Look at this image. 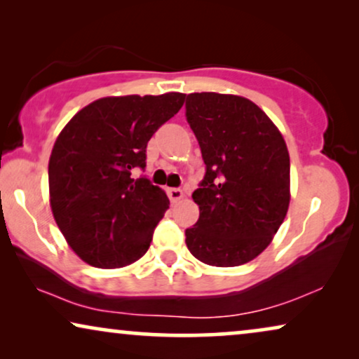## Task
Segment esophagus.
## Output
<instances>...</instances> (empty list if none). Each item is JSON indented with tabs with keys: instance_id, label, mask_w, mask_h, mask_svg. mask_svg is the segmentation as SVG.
<instances>
[{
	"instance_id": "obj_1",
	"label": "esophagus",
	"mask_w": 359,
	"mask_h": 359,
	"mask_svg": "<svg viewBox=\"0 0 359 359\" xmlns=\"http://www.w3.org/2000/svg\"><path fill=\"white\" fill-rule=\"evenodd\" d=\"M166 194H168V198L171 203H178L180 199H183V191H181L180 188H168L166 189Z\"/></svg>"
}]
</instances>
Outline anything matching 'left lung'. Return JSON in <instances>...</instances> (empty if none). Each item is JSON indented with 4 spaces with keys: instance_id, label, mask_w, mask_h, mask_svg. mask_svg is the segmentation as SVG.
Wrapping results in <instances>:
<instances>
[{
    "instance_id": "obj_1",
    "label": "left lung",
    "mask_w": 359,
    "mask_h": 359,
    "mask_svg": "<svg viewBox=\"0 0 359 359\" xmlns=\"http://www.w3.org/2000/svg\"><path fill=\"white\" fill-rule=\"evenodd\" d=\"M186 119L205 175L193 193L199 219L186 245L210 266H240L271 243L289 208V151L281 132L247 97L191 93Z\"/></svg>"
}]
</instances>
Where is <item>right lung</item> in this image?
<instances>
[{"label": "right lung", "instance_id": "right-lung-1", "mask_svg": "<svg viewBox=\"0 0 359 359\" xmlns=\"http://www.w3.org/2000/svg\"><path fill=\"white\" fill-rule=\"evenodd\" d=\"M183 93L101 97L63 127L48 160L53 219L83 262L122 268L144 257L168 209L149 178L151 135L183 106Z\"/></svg>", "mask_w": 359, "mask_h": 359}]
</instances>
